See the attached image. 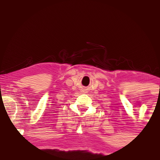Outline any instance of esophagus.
Wrapping results in <instances>:
<instances>
[{"label":"esophagus","instance_id":"1","mask_svg":"<svg viewBox=\"0 0 160 160\" xmlns=\"http://www.w3.org/2000/svg\"><path fill=\"white\" fill-rule=\"evenodd\" d=\"M82 91H83V92H85V93H86V92H85V90H82Z\"/></svg>","mask_w":160,"mask_h":160}]
</instances>
